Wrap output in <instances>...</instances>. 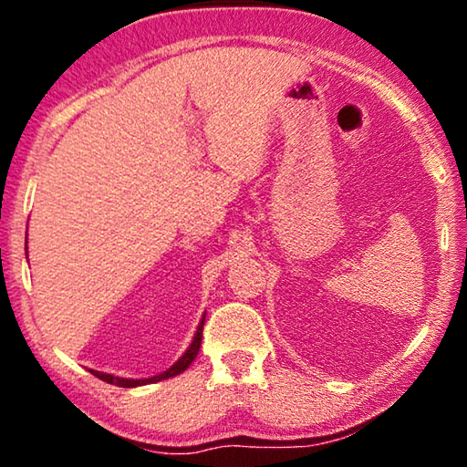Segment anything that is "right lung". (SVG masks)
<instances>
[{"label":"right lung","instance_id":"right-lung-1","mask_svg":"<svg viewBox=\"0 0 467 467\" xmlns=\"http://www.w3.org/2000/svg\"><path fill=\"white\" fill-rule=\"evenodd\" d=\"M205 319V317H203ZM203 319L200 323V327H197V334L193 337L192 346L187 348V352L181 357L175 365H172L169 370H164V373L156 375V377H150V379H123V377H113V375H107V373H99V370H90L94 377H99L100 381H107V383H113L117 387H138V385H146V383H156V381H162V379H169V377H175L179 373H183V370L192 365L193 358L197 357V352H200V346H202V331H203Z\"/></svg>","mask_w":467,"mask_h":467}]
</instances>
